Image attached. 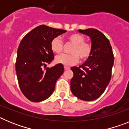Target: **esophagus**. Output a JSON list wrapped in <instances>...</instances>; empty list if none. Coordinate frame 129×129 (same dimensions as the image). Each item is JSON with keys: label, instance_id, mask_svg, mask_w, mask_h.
Here are the masks:
<instances>
[{"label": "esophagus", "instance_id": "1", "mask_svg": "<svg viewBox=\"0 0 129 129\" xmlns=\"http://www.w3.org/2000/svg\"><path fill=\"white\" fill-rule=\"evenodd\" d=\"M64 70H69V69H70V68H69V67H64Z\"/></svg>", "mask_w": 129, "mask_h": 129}]
</instances>
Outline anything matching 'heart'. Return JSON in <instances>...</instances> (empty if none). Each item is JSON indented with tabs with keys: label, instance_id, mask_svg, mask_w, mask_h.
Listing matches in <instances>:
<instances>
[{
	"label": "heart",
	"instance_id": "obj_1",
	"mask_svg": "<svg viewBox=\"0 0 129 129\" xmlns=\"http://www.w3.org/2000/svg\"><path fill=\"white\" fill-rule=\"evenodd\" d=\"M68 41L74 44L70 50V54H61L55 57L57 63L64 66H71L78 62L79 57L86 61L90 57L92 47L89 43L85 42V38L79 34H74L67 37ZM51 50L54 53H60L63 49V43L59 37H55L50 43Z\"/></svg>",
	"mask_w": 129,
	"mask_h": 129
}]
</instances>
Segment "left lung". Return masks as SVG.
Listing matches in <instances>:
<instances>
[{
	"label": "left lung",
	"instance_id": "left-lung-1",
	"mask_svg": "<svg viewBox=\"0 0 129 129\" xmlns=\"http://www.w3.org/2000/svg\"><path fill=\"white\" fill-rule=\"evenodd\" d=\"M79 31L91 39L92 52L81 66L71 68L74 76L70 89L77 98L93 101L101 96L109 85L114 57L110 42L103 33L94 28Z\"/></svg>",
	"mask_w": 129,
	"mask_h": 129
}]
</instances>
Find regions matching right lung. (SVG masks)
Wrapping results in <instances>:
<instances>
[{
  "mask_svg": "<svg viewBox=\"0 0 129 129\" xmlns=\"http://www.w3.org/2000/svg\"><path fill=\"white\" fill-rule=\"evenodd\" d=\"M67 31L41 25L26 34L17 50L15 68L19 87L26 98L40 102L52 95L64 72L61 64L46 68L54 58L50 43Z\"/></svg>",
  "mask_w": 129,
  "mask_h": 129,
  "instance_id": "1",
  "label": "right lung"
}]
</instances>
